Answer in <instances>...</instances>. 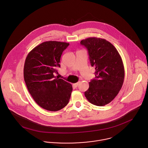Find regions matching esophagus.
Here are the masks:
<instances>
[{
	"label": "esophagus",
	"mask_w": 148,
	"mask_h": 148,
	"mask_svg": "<svg viewBox=\"0 0 148 148\" xmlns=\"http://www.w3.org/2000/svg\"><path fill=\"white\" fill-rule=\"evenodd\" d=\"M79 82H77V83H76L73 84V86L75 88H76V87L79 85Z\"/></svg>",
	"instance_id": "1"
}]
</instances>
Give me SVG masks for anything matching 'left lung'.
Instances as JSON below:
<instances>
[{
    "label": "left lung",
    "mask_w": 148,
    "mask_h": 148,
    "mask_svg": "<svg viewBox=\"0 0 148 148\" xmlns=\"http://www.w3.org/2000/svg\"><path fill=\"white\" fill-rule=\"evenodd\" d=\"M80 44L88 50L92 66L95 68V79L89 83L85 96L95 106H104L117 95L124 83V67L116 48L106 39L89 38Z\"/></svg>",
    "instance_id": "8db88e82"
}]
</instances>
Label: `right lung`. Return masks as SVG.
Here are the masks:
<instances>
[{"label": "right lung", "instance_id": "1", "mask_svg": "<svg viewBox=\"0 0 148 148\" xmlns=\"http://www.w3.org/2000/svg\"><path fill=\"white\" fill-rule=\"evenodd\" d=\"M69 43L56 41L43 42L28 54L24 66V79L35 102L43 109L58 111L69 101L72 86L56 77L57 68Z\"/></svg>", "mask_w": 148, "mask_h": 148}]
</instances>
